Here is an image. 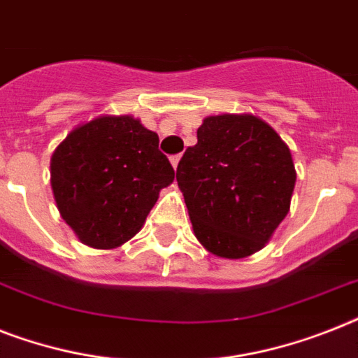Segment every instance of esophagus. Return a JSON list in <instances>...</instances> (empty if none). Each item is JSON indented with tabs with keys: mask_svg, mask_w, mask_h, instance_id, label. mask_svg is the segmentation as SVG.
<instances>
[{
	"mask_svg": "<svg viewBox=\"0 0 358 358\" xmlns=\"http://www.w3.org/2000/svg\"><path fill=\"white\" fill-rule=\"evenodd\" d=\"M180 158H182V154H174V156H171V164H173L174 169H176V167H178Z\"/></svg>",
	"mask_w": 358,
	"mask_h": 358,
	"instance_id": "esophagus-1",
	"label": "esophagus"
}]
</instances>
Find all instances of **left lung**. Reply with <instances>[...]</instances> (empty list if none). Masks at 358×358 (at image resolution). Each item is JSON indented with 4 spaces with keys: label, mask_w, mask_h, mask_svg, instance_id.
I'll return each instance as SVG.
<instances>
[{
    "label": "left lung",
    "mask_w": 358,
    "mask_h": 358,
    "mask_svg": "<svg viewBox=\"0 0 358 358\" xmlns=\"http://www.w3.org/2000/svg\"><path fill=\"white\" fill-rule=\"evenodd\" d=\"M180 159L176 180L196 239L241 259L263 248L287 217L296 184L289 147L254 115H211Z\"/></svg>",
    "instance_id": "obj_1"
}]
</instances>
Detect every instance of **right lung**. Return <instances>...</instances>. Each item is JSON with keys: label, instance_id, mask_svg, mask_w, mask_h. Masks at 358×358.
<instances>
[{"label": "right lung", "instance_id": "right-lung-1", "mask_svg": "<svg viewBox=\"0 0 358 358\" xmlns=\"http://www.w3.org/2000/svg\"><path fill=\"white\" fill-rule=\"evenodd\" d=\"M158 134L130 115H104L68 134L51 158L62 219L92 248L121 246L143 226L174 169Z\"/></svg>", "mask_w": 358, "mask_h": 358}]
</instances>
